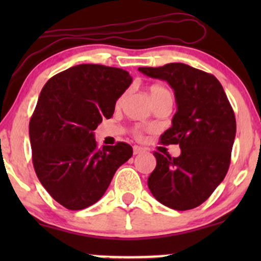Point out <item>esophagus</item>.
Instances as JSON below:
<instances>
[{"label":"esophagus","mask_w":261,"mask_h":261,"mask_svg":"<svg viewBox=\"0 0 261 261\" xmlns=\"http://www.w3.org/2000/svg\"><path fill=\"white\" fill-rule=\"evenodd\" d=\"M145 152V148L140 147V146H134V154H140Z\"/></svg>","instance_id":"esophagus-1"}]
</instances>
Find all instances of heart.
Instances as JSON below:
<instances>
[{
  "mask_svg": "<svg viewBox=\"0 0 261 261\" xmlns=\"http://www.w3.org/2000/svg\"><path fill=\"white\" fill-rule=\"evenodd\" d=\"M149 95H151V99H154L155 97H158V95H161V94H163V93H168L169 91L167 88H164L163 86H160V85H152L151 87H149ZM121 101V99L118 101V103H120ZM136 135L137 136H139L140 135V133L139 131L136 130Z\"/></svg>",
  "mask_w": 261,
  "mask_h": 261,
  "instance_id": "1",
  "label": "heart"
}]
</instances>
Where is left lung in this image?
Segmentation results:
<instances>
[{"label": "left lung", "instance_id": "8db88e82", "mask_svg": "<svg viewBox=\"0 0 261 261\" xmlns=\"http://www.w3.org/2000/svg\"><path fill=\"white\" fill-rule=\"evenodd\" d=\"M139 71L167 81L174 89L176 113L161 142L181 149L179 157L154 152L157 166L148 176L149 190L167 207L195 208L228 172L236 137L234 112L214 74L180 62Z\"/></svg>", "mask_w": 261, "mask_h": 261}]
</instances>
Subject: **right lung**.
<instances>
[{"label": "right lung", "instance_id": "right-lung-1", "mask_svg": "<svg viewBox=\"0 0 261 261\" xmlns=\"http://www.w3.org/2000/svg\"><path fill=\"white\" fill-rule=\"evenodd\" d=\"M133 79L127 71L83 64L51 77L29 122L32 158L41 185L60 205L82 210L104 195L133 155L125 142L97 147L93 131L113 116Z\"/></svg>", "mask_w": 261, "mask_h": 261}]
</instances>
